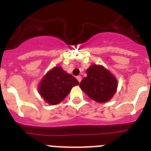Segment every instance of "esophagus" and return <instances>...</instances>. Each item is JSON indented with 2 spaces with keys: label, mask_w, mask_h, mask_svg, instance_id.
Here are the masks:
<instances>
[{
  "label": "esophagus",
  "mask_w": 151,
  "mask_h": 151,
  "mask_svg": "<svg viewBox=\"0 0 151 151\" xmlns=\"http://www.w3.org/2000/svg\"><path fill=\"white\" fill-rule=\"evenodd\" d=\"M77 79H78V81L79 82H81V76H78V77H77Z\"/></svg>",
  "instance_id": "1"
}]
</instances>
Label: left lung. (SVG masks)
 <instances>
[{"label":"left lung","mask_w":151,"mask_h":151,"mask_svg":"<svg viewBox=\"0 0 151 151\" xmlns=\"http://www.w3.org/2000/svg\"><path fill=\"white\" fill-rule=\"evenodd\" d=\"M80 87L88 97L98 103H106L115 94L117 81L112 73L99 65L93 64L86 70Z\"/></svg>","instance_id":"8db88e82"}]
</instances>
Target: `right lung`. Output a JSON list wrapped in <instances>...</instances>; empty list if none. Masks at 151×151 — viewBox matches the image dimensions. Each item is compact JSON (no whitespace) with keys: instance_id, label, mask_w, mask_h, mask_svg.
Returning <instances> with one entry per match:
<instances>
[{"instance_id":"right-lung-1","label":"right lung","mask_w":151,"mask_h":151,"mask_svg":"<svg viewBox=\"0 0 151 151\" xmlns=\"http://www.w3.org/2000/svg\"><path fill=\"white\" fill-rule=\"evenodd\" d=\"M79 85L74 77L62 69L55 66L48 71L39 84V93L51 105H55L65 99L71 88Z\"/></svg>"}]
</instances>
